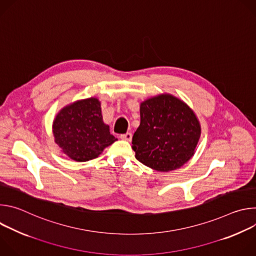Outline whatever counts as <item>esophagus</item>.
I'll use <instances>...</instances> for the list:
<instances>
[{
    "label": "esophagus",
    "mask_w": 256,
    "mask_h": 256,
    "mask_svg": "<svg viewBox=\"0 0 256 256\" xmlns=\"http://www.w3.org/2000/svg\"><path fill=\"white\" fill-rule=\"evenodd\" d=\"M132 132H126V134H120V138H122V140H128V142H130V140H132Z\"/></svg>",
    "instance_id": "obj_1"
}]
</instances>
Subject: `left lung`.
Wrapping results in <instances>:
<instances>
[{
  "label": "left lung",
  "instance_id": "obj_1",
  "mask_svg": "<svg viewBox=\"0 0 256 256\" xmlns=\"http://www.w3.org/2000/svg\"><path fill=\"white\" fill-rule=\"evenodd\" d=\"M140 114L132 146L136 160L160 172L175 170L190 161L200 136V124L186 103L161 94L142 102Z\"/></svg>",
  "mask_w": 256,
  "mask_h": 256
}]
</instances>
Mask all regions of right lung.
Returning <instances> with one entry per match:
<instances>
[{
	"label": "right lung",
	"instance_id": "add662e5",
	"mask_svg": "<svg viewBox=\"0 0 256 256\" xmlns=\"http://www.w3.org/2000/svg\"><path fill=\"white\" fill-rule=\"evenodd\" d=\"M52 132L62 153L77 162L97 158L118 140L103 122L101 103L94 97L64 106L54 120Z\"/></svg>",
	"mask_w": 256,
	"mask_h": 256
}]
</instances>
